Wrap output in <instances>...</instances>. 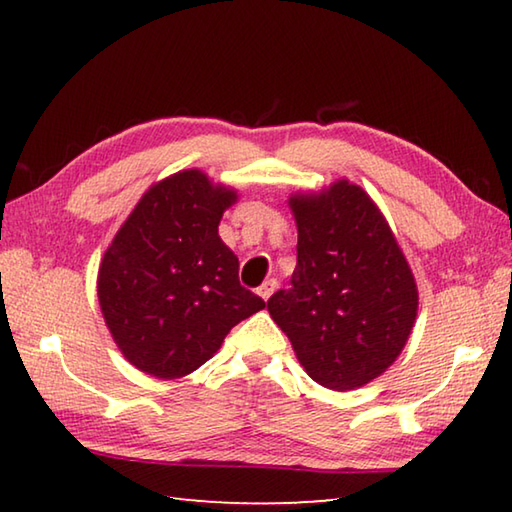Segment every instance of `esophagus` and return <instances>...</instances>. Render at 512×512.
Returning a JSON list of instances; mask_svg holds the SVG:
<instances>
[{
	"instance_id": "obj_1",
	"label": "esophagus",
	"mask_w": 512,
	"mask_h": 512,
	"mask_svg": "<svg viewBox=\"0 0 512 512\" xmlns=\"http://www.w3.org/2000/svg\"><path fill=\"white\" fill-rule=\"evenodd\" d=\"M277 286H279V284H277L275 279H268V281H264V284L259 286V290H257V292H259V297H262L264 301H268V299H270V295H273V292L277 290Z\"/></svg>"
}]
</instances>
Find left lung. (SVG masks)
Segmentation results:
<instances>
[{"label": "left lung", "mask_w": 512, "mask_h": 512, "mask_svg": "<svg viewBox=\"0 0 512 512\" xmlns=\"http://www.w3.org/2000/svg\"><path fill=\"white\" fill-rule=\"evenodd\" d=\"M299 242L290 288L268 312L319 385H367L396 361L418 314V288L374 200L350 180L288 200Z\"/></svg>", "instance_id": "left-lung-1"}]
</instances>
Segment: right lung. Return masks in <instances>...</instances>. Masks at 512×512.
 <instances>
[{
  "label": "right lung",
  "mask_w": 512,
  "mask_h": 512,
  "mask_svg": "<svg viewBox=\"0 0 512 512\" xmlns=\"http://www.w3.org/2000/svg\"><path fill=\"white\" fill-rule=\"evenodd\" d=\"M233 189L187 169L154 184L129 213L99 268V303L118 350L140 372L180 378L220 350L239 321L266 308L239 284L220 235Z\"/></svg>",
  "instance_id": "obj_1"
}]
</instances>
